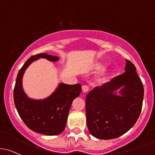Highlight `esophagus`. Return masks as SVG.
I'll return each mask as SVG.
<instances>
[{
  "label": "esophagus",
  "instance_id": "34e87169",
  "mask_svg": "<svg viewBox=\"0 0 155 155\" xmlns=\"http://www.w3.org/2000/svg\"><path fill=\"white\" fill-rule=\"evenodd\" d=\"M82 91L84 93H86V92H87V91H89V87H88V86L87 85H86V84H84V85H82Z\"/></svg>",
  "mask_w": 155,
  "mask_h": 155
}]
</instances>
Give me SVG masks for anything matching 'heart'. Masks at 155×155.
<instances>
[{"instance_id": "b5f03b06", "label": "heart", "mask_w": 155, "mask_h": 155, "mask_svg": "<svg viewBox=\"0 0 155 155\" xmlns=\"http://www.w3.org/2000/svg\"><path fill=\"white\" fill-rule=\"evenodd\" d=\"M103 68H104V65L100 64H97V65H96V67H95V70H96V71H102V70L103 69ZM108 75H109V72H108V71H106V72H105V73H103V74H102V77H101V79H100V80H101V81H105V79H107V76H108Z\"/></svg>"}]
</instances>
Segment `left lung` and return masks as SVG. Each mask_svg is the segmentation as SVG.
Returning a JSON list of instances; mask_svg holds the SVG:
<instances>
[{"mask_svg": "<svg viewBox=\"0 0 155 155\" xmlns=\"http://www.w3.org/2000/svg\"><path fill=\"white\" fill-rule=\"evenodd\" d=\"M125 72L97 86L85 99L87 125L98 139H114L131 129L139 118L143 106L144 88L136 68L126 60ZM122 86L118 96L115 91Z\"/></svg>", "mask_w": 155, "mask_h": 155, "instance_id": "left-lung-1", "label": "left lung"}]
</instances>
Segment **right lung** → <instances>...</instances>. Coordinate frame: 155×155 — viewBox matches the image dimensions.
Masks as SVG:
<instances>
[{
	"instance_id": "right-lung-1",
	"label": "right lung",
	"mask_w": 155,
	"mask_h": 155,
	"mask_svg": "<svg viewBox=\"0 0 155 155\" xmlns=\"http://www.w3.org/2000/svg\"><path fill=\"white\" fill-rule=\"evenodd\" d=\"M39 58L51 61L58 59L46 53L31 56L20 69L14 87V102L17 111L26 125L32 131L46 135H58L64 130L73 100L82 91L81 84H61L57 90L44 100L29 99L22 89V76L31 62Z\"/></svg>"
}]
</instances>
